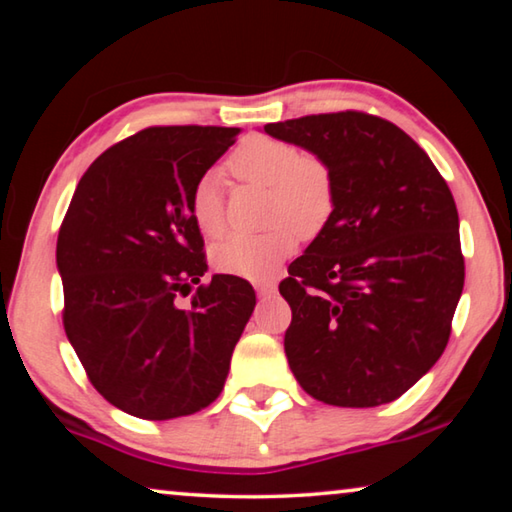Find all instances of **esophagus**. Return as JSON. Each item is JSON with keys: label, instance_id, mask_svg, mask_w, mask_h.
Masks as SVG:
<instances>
[{"label": "esophagus", "instance_id": "1", "mask_svg": "<svg viewBox=\"0 0 512 512\" xmlns=\"http://www.w3.org/2000/svg\"><path fill=\"white\" fill-rule=\"evenodd\" d=\"M255 291L259 298H266V296H273L275 293V282H262V284H255Z\"/></svg>", "mask_w": 512, "mask_h": 512}]
</instances>
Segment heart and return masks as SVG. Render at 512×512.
<instances>
[{
    "label": "heart",
    "mask_w": 512,
    "mask_h": 512,
    "mask_svg": "<svg viewBox=\"0 0 512 512\" xmlns=\"http://www.w3.org/2000/svg\"><path fill=\"white\" fill-rule=\"evenodd\" d=\"M228 171L239 180L268 187V221L262 235H232L212 250L221 273L244 280H268L298 246V235H316L334 207V180L327 164L302 153L296 144L266 135H250L228 158ZM192 216L205 237L225 228L223 198L216 176H203L192 192Z\"/></svg>",
    "instance_id": "1"
}]
</instances>
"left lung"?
I'll list each match as a JSON object with an SVG mask.
<instances>
[{"label":"left lung","instance_id":"obj_1","mask_svg":"<svg viewBox=\"0 0 512 512\" xmlns=\"http://www.w3.org/2000/svg\"><path fill=\"white\" fill-rule=\"evenodd\" d=\"M323 160L334 207L280 284L289 368L314 400L370 409L404 395L440 359L463 293L458 212L429 155L366 112L266 124Z\"/></svg>","mask_w":512,"mask_h":512}]
</instances>
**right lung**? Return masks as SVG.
I'll list each match as a JSON object with an SVG mask.
<instances>
[{
	"label": "right lung",
	"instance_id": "1",
	"mask_svg": "<svg viewBox=\"0 0 512 512\" xmlns=\"http://www.w3.org/2000/svg\"><path fill=\"white\" fill-rule=\"evenodd\" d=\"M239 128L153 126L83 173L58 232L65 334L92 386L128 415L171 420L221 395L255 309L235 275L207 271L192 192Z\"/></svg>",
	"mask_w": 512,
	"mask_h": 512
}]
</instances>
